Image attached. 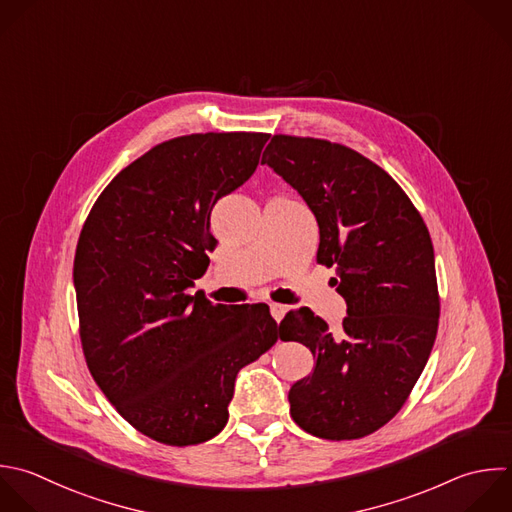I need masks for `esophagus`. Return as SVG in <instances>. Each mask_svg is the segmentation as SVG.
I'll return each instance as SVG.
<instances>
[{
  "mask_svg": "<svg viewBox=\"0 0 512 512\" xmlns=\"http://www.w3.org/2000/svg\"><path fill=\"white\" fill-rule=\"evenodd\" d=\"M286 312H288V306H284V304H270V314H272V318L276 322H280Z\"/></svg>",
  "mask_w": 512,
  "mask_h": 512,
  "instance_id": "1",
  "label": "esophagus"
}]
</instances>
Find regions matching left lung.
I'll return each instance as SVG.
<instances>
[{
    "mask_svg": "<svg viewBox=\"0 0 512 512\" xmlns=\"http://www.w3.org/2000/svg\"><path fill=\"white\" fill-rule=\"evenodd\" d=\"M262 164L316 216V260L336 268V292L348 306L338 332L308 308L280 322V338L302 342L316 358L312 374L288 392L290 414L318 438H362L402 408L436 338L428 228L380 166L342 144L278 134Z\"/></svg>",
    "mask_w": 512,
    "mask_h": 512,
    "instance_id": "left-lung-1",
    "label": "left lung"
}]
</instances>
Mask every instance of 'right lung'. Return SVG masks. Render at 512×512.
Here are the masks:
<instances>
[{
  "label": "right lung",
  "instance_id": "add662e5",
  "mask_svg": "<svg viewBox=\"0 0 512 512\" xmlns=\"http://www.w3.org/2000/svg\"><path fill=\"white\" fill-rule=\"evenodd\" d=\"M268 134L208 132L154 146L96 200L74 286L88 368L142 434L200 444L228 422L240 368L278 340L266 304L188 294L208 264L214 204L256 170Z\"/></svg>",
  "mask_w": 512,
  "mask_h": 512
}]
</instances>
